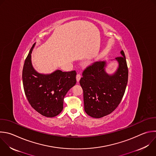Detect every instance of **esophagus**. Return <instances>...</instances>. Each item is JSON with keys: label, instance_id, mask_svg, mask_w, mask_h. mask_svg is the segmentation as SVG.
<instances>
[{"label": "esophagus", "instance_id": "1", "mask_svg": "<svg viewBox=\"0 0 156 156\" xmlns=\"http://www.w3.org/2000/svg\"><path fill=\"white\" fill-rule=\"evenodd\" d=\"M76 81H77V83H78V82L80 81V79H81V75H80V74H78H78L76 75Z\"/></svg>", "mask_w": 156, "mask_h": 156}]
</instances>
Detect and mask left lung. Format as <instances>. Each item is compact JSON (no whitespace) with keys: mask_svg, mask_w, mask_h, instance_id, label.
I'll return each mask as SVG.
<instances>
[{"mask_svg":"<svg viewBox=\"0 0 156 156\" xmlns=\"http://www.w3.org/2000/svg\"><path fill=\"white\" fill-rule=\"evenodd\" d=\"M116 58L119 67L116 72H105L107 62L98 61L83 72L80 83L83 90L84 111L90 116L100 118L112 113L119 105L128 81V68L124 52Z\"/></svg>","mask_w":156,"mask_h":156,"instance_id":"obj_1","label":"left lung"}]
</instances>
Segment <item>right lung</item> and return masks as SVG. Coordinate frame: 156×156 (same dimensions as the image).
<instances>
[{"mask_svg":"<svg viewBox=\"0 0 156 156\" xmlns=\"http://www.w3.org/2000/svg\"><path fill=\"white\" fill-rule=\"evenodd\" d=\"M33 44L25 60L23 70V83L26 96L31 107L41 115L53 118L63 110L64 98L76 83L74 71L57 70L48 75L35 71L31 62Z\"/></svg>","mask_w":156,"mask_h":156,"instance_id":"add662e5","label":"right lung"}]
</instances>
